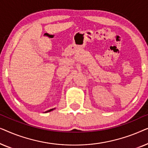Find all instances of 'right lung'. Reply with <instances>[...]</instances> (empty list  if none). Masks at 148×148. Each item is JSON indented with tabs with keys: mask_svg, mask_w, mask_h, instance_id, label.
<instances>
[{
	"mask_svg": "<svg viewBox=\"0 0 148 148\" xmlns=\"http://www.w3.org/2000/svg\"><path fill=\"white\" fill-rule=\"evenodd\" d=\"M54 109H55V108H52V109H50L49 110H47L46 111V112H50V111H52V110H53Z\"/></svg>",
	"mask_w": 148,
	"mask_h": 148,
	"instance_id": "obj_1",
	"label": "right lung"
}]
</instances>
